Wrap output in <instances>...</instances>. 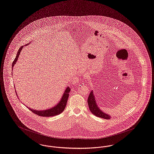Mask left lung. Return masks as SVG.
Returning a JSON list of instances; mask_svg holds the SVG:
<instances>
[{
  "mask_svg": "<svg viewBox=\"0 0 154 154\" xmlns=\"http://www.w3.org/2000/svg\"><path fill=\"white\" fill-rule=\"evenodd\" d=\"M88 104L89 108L90 111L96 116L101 117V118L105 119H111V116L108 115V114L103 112L99 109L97 103L95 101V98H94L93 91L91 92L89 95V97L88 99Z\"/></svg>",
  "mask_w": 154,
  "mask_h": 154,
  "instance_id": "8db88e82",
  "label": "left lung"
}]
</instances>
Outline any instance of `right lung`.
<instances>
[{"label": "right lung", "instance_id": "1", "mask_svg": "<svg viewBox=\"0 0 154 154\" xmlns=\"http://www.w3.org/2000/svg\"><path fill=\"white\" fill-rule=\"evenodd\" d=\"M23 46H21L19 49L17 56H16L14 61L12 62V68L14 67L15 62L17 61L18 58H19V55L20 54V53L21 50L23 49ZM70 92V88L68 86V88L66 89V90L65 91V92L63 93V96L62 97V99H61V101H60V103L57 105H55V106L52 108H50V109H46V110H44V111L34 110V109L30 108H29V109L31 112H32L34 113L37 114L39 116L50 117V116H56V115H58L61 113L62 112L64 111L65 108L66 107V104H67V101H68V97H69V92ZM16 93H17V92H16Z\"/></svg>", "mask_w": 154, "mask_h": 154}]
</instances>
